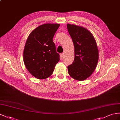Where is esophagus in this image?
Returning a JSON list of instances; mask_svg holds the SVG:
<instances>
[{
    "mask_svg": "<svg viewBox=\"0 0 120 120\" xmlns=\"http://www.w3.org/2000/svg\"><path fill=\"white\" fill-rule=\"evenodd\" d=\"M60 59H62V58H63V56H64V53L60 54Z\"/></svg>",
    "mask_w": 120,
    "mask_h": 120,
    "instance_id": "obj_1",
    "label": "esophagus"
}]
</instances>
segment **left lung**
I'll return each instance as SVG.
<instances>
[{"instance_id":"left-lung-1","label":"left lung","mask_w":120,"mask_h":120,"mask_svg":"<svg viewBox=\"0 0 120 120\" xmlns=\"http://www.w3.org/2000/svg\"><path fill=\"white\" fill-rule=\"evenodd\" d=\"M75 48V59L67 67L69 75L78 81H84L92 75L99 59L96 42L92 33L84 27L67 24Z\"/></svg>"}]
</instances>
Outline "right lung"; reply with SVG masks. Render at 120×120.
<instances>
[{
    "label": "right lung",
    "mask_w": 120,
    "mask_h": 120,
    "mask_svg": "<svg viewBox=\"0 0 120 120\" xmlns=\"http://www.w3.org/2000/svg\"><path fill=\"white\" fill-rule=\"evenodd\" d=\"M59 24L47 23L30 33L23 52L26 68L35 78L42 79L50 76L60 60L53 38Z\"/></svg>",
    "instance_id": "right-lung-1"
}]
</instances>
